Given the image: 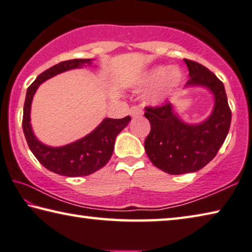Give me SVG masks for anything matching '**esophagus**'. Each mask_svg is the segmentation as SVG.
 Masks as SVG:
<instances>
[{
	"instance_id": "obj_1",
	"label": "esophagus",
	"mask_w": 252,
	"mask_h": 252,
	"mask_svg": "<svg viewBox=\"0 0 252 252\" xmlns=\"http://www.w3.org/2000/svg\"><path fill=\"white\" fill-rule=\"evenodd\" d=\"M129 115L131 117H138L141 116V115H143V110L137 106H133L129 110Z\"/></svg>"
}]
</instances>
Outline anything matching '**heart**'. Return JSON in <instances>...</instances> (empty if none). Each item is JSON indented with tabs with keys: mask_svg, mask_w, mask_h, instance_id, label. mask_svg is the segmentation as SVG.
I'll use <instances>...</instances> for the list:
<instances>
[{
	"mask_svg": "<svg viewBox=\"0 0 252 252\" xmlns=\"http://www.w3.org/2000/svg\"><path fill=\"white\" fill-rule=\"evenodd\" d=\"M183 81V71L176 65H156L143 73L137 80L139 88L150 89L145 100L150 105L160 106L168 101Z\"/></svg>",
	"mask_w": 252,
	"mask_h": 252,
	"instance_id": "1",
	"label": "heart"
}]
</instances>
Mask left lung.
I'll return each instance as SVG.
<instances>
[{
    "instance_id": "1",
    "label": "left lung",
    "mask_w": 252,
    "mask_h": 252,
    "mask_svg": "<svg viewBox=\"0 0 252 252\" xmlns=\"http://www.w3.org/2000/svg\"><path fill=\"white\" fill-rule=\"evenodd\" d=\"M189 80L184 90L204 88L212 94L211 114L200 123L184 122L173 104L146 107L145 117L151 131L145 139L146 154L156 167L172 175L201 170L211 162L229 133L231 110L225 89L218 77L208 68L184 59Z\"/></svg>"
}]
</instances>
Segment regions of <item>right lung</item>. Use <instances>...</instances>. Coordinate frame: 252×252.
<instances>
[{"label": "right lung", "mask_w": 252, "mask_h": 252, "mask_svg": "<svg viewBox=\"0 0 252 252\" xmlns=\"http://www.w3.org/2000/svg\"><path fill=\"white\" fill-rule=\"evenodd\" d=\"M94 59H72L60 63L36 77L28 88L23 107V133L33 155L45 168L56 174L75 177L93 174L104 167L113 155L115 139L128 125L130 117L122 119L105 118L92 133L67 145L49 146L41 143L31 126V105L39 86L59 73L92 65Z\"/></svg>", "instance_id": "obj_1"}]
</instances>
